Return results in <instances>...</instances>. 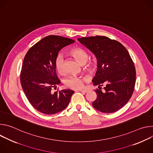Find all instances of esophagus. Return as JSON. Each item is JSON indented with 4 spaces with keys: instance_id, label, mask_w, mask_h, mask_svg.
<instances>
[{
    "instance_id": "34e87169",
    "label": "esophagus",
    "mask_w": 153,
    "mask_h": 153,
    "mask_svg": "<svg viewBox=\"0 0 153 153\" xmlns=\"http://www.w3.org/2000/svg\"><path fill=\"white\" fill-rule=\"evenodd\" d=\"M81 92H83V93H87L88 92V90H80Z\"/></svg>"
}]
</instances>
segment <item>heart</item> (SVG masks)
Here are the masks:
<instances>
[{"mask_svg":"<svg viewBox=\"0 0 153 153\" xmlns=\"http://www.w3.org/2000/svg\"><path fill=\"white\" fill-rule=\"evenodd\" d=\"M69 53L80 64H83V69L88 73H93L97 66L95 59L88 60L89 54L85 49L80 47H74L70 50ZM64 59L61 54H58L54 61L55 68L60 74L65 73ZM85 77L77 76H70L64 81V83L67 88L71 89H80L84 86V83L86 81Z\"/></svg>","mask_w":153,"mask_h":153,"instance_id":"b5f03b06","label":"heart"}]
</instances>
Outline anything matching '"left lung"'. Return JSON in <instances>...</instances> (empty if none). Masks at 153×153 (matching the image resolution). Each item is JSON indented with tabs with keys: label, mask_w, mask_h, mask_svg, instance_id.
I'll return each instance as SVG.
<instances>
[{
	"label": "left lung",
	"mask_w": 153,
	"mask_h": 153,
	"mask_svg": "<svg viewBox=\"0 0 153 153\" xmlns=\"http://www.w3.org/2000/svg\"><path fill=\"white\" fill-rule=\"evenodd\" d=\"M91 51L97 60V70L93 79L99 85L93 106L105 113H112L125 105L133 93L136 68L128 51L121 43L106 36H96L78 39ZM105 85L104 92L100 86Z\"/></svg>",
	"instance_id": "1"
}]
</instances>
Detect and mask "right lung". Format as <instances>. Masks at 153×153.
Returning <instances> with one entry per match:
<instances>
[{
  "label": "right lung",
  "mask_w": 153,
  "mask_h": 153,
  "mask_svg": "<svg viewBox=\"0 0 153 153\" xmlns=\"http://www.w3.org/2000/svg\"><path fill=\"white\" fill-rule=\"evenodd\" d=\"M74 42L71 39L50 35L37 42L27 53L22 67L20 80L31 105L45 114L57 113L66 108L74 91L53 88L60 83L54 61L59 51Z\"/></svg>",
  "instance_id": "right-lung-1"
}]
</instances>
